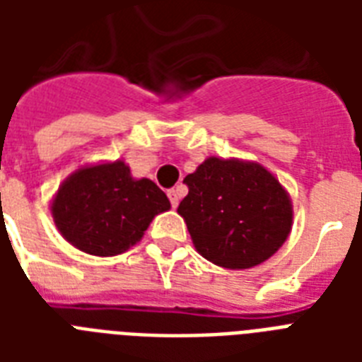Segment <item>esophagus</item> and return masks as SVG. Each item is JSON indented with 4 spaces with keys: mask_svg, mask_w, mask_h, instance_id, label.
<instances>
[{
    "mask_svg": "<svg viewBox=\"0 0 362 362\" xmlns=\"http://www.w3.org/2000/svg\"><path fill=\"white\" fill-rule=\"evenodd\" d=\"M167 195H169L170 206H173V209H176V206H178V201H180V189H175V187H173V189H169V192H167Z\"/></svg>",
    "mask_w": 362,
    "mask_h": 362,
    "instance_id": "obj_1",
    "label": "esophagus"
}]
</instances>
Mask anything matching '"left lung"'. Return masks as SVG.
<instances>
[{"mask_svg":"<svg viewBox=\"0 0 362 362\" xmlns=\"http://www.w3.org/2000/svg\"><path fill=\"white\" fill-rule=\"evenodd\" d=\"M178 204L204 259L223 269L263 263L286 242L293 210L286 189L257 163L209 158L184 178Z\"/></svg>","mask_w":362,"mask_h":362,"instance_id":"8db88e82","label":"left lung"}]
</instances>
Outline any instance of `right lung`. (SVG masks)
Masks as SVG:
<instances>
[{"label":"right lung","mask_w":362,"mask_h":362,"mask_svg":"<svg viewBox=\"0 0 362 362\" xmlns=\"http://www.w3.org/2000/svg\"><path fill=\"white\" fill-rule=\"evenodd\" d=\"M170 209L152 180H133L124 161L78 169L54 199L59 233L92 255H118L141 240L153 216Z\"/></svg>","instance_id":"right-lung-1"}]
</instances>
